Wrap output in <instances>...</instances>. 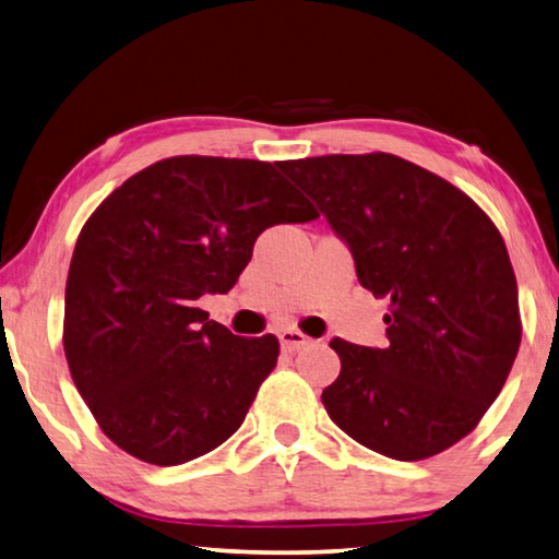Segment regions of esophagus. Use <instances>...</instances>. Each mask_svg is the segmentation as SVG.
<instances>
[{"instance_id": "1", "label": "esophagus", "mask_w": 559, "mask_h": 559, "mask_svg": "<svg viewBox=\"0 0 559 559\" xmlns=\"http://www.w3.org/2000/svg\"><path fill=\"white\" fill-rule=\"evenodd\" d=\"M277 338H280L282 350H289V354H292V350H299V348L309 346V336H305L297 329H282Z\"/></svg>"}]
</instances>
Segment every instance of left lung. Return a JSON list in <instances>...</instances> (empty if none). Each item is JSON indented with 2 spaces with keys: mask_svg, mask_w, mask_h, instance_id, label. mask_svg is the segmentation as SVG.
Instances as JSON below:
<instances>
[{
  "mask_svg": "<svg viewBox=\"0 0 559 559\" xmlns=\"http://www.w3.org/2000/svg\"><path fill=\"white\" fill-rule=\"evenodd\" d=\"M326 215L358 282L388 301L383 348L331 338L329 417L373 452L419 462L464 439L521 346L518 285L491 218L437 174L393 154L282 162Z\"/></svg>",
  "mask_w": 559,
  "mask_h": 559,
  "instance_id": "8db88e82",
  "label": "left lung"
}]
</instances>
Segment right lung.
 Instances as JSON below:
<instances>
[{
  "label": "right lung",
  "instance_id": "1",
  "mask_svg": "<svg viewBox=\"0 0 559 559\" xmlns=\"http://www.w3.org/2000/svg\"><path fill=\"white\" fill-rule=\"evenodd\" d=\"M314 218L272 164L223 156L156 162L97 205L68 270L63 348L117 447L179 466L238 432L280 344L230 334L195 301L233 289L262 230Z\"/></svg>",
  "mask_w": 559,
  "mask_h": 559
}]
</instances>
